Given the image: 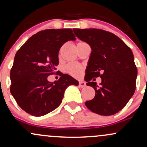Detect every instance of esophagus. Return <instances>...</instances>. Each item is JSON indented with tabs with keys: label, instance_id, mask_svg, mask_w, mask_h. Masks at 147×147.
<instances>
[{
	"label": "esophagus",
	"instance_id": "obj_1",
	"mask_svg": "<svg viewBox=\"0 0 147 147\" xmlns=\"http://www.w3.org/2000/svg\"><path fill=\"white\" fill-rule=\"evenodd\" d=\"M79 86L81 88H84L86 86V84L85 82H83V81H80V82H79Z\"/></svg>",
	"mask_w": 147,
	"mask_h": 147
}]
</instances>
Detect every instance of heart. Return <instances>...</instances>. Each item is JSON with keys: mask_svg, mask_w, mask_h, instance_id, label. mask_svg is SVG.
<instances>
[{"mask_svg": "<svg viewBox=\"0 0 147 147\" xmlns=\"http://www.w3.org/2000/svg\"><path fill=\"white\" fill-rule=\"evenodd\" d=\"M84 43V42H79L77 43V45ZM83 66L81 65H79L78 63H69L65 66V71L71 75L73 77H79L82 74V71H83Z\"/></svg>", "mask_w": 147, "mask_h": 147, "instance_id": "obj_1", "label": "heart"}]
</instances>
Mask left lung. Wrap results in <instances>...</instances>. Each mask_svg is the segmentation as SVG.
<instances>
[{
	"label": "left lung",
	"mask_w": 147,
	"mask_h": 147,
	"mask_svg": "<svg viewBox=\"0 0 147 147\" xmlns=\"http://www.w3.org/2000/svg\"><path fill=\"white\" fill-rule=\"evenodd\" d=\"M80 40L90 46L86 70V85L95 90L85 105L101 115H112L121 111L136 90L138 70L132 50L114 34L99 29H73ZM100 76V86L93 81ZM91 80H93L91 81Z\"/></svg>",
	"instance_id": "8db88e82"
}]
</instances>
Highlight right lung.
<instances>
[{
	"label": "right lung",
	"instance_id": "right-lung-1",
	"mask_svg": "<svg viewBox=\"0 0 147 147\" xmlns=\"http://www.w3.org/2000/svg\"><path fill=\"white\" fill-rule=\"evenodd\" d=\"M75 40L71 29L42 30L16 52L10 72V92L25 112L36 117L49 113L60 105L69 86L79 85L78 81L63 73L58 81L48 80L59 64L61 47Z\"/></svg>",
	"mask_w": 147,
	"mask_h": 147
}]
</instances>
